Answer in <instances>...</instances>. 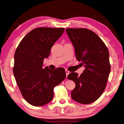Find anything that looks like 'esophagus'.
Here are the masks:
<instances>
[{
  "instance_id": "34e87169",
  "label": "esophagus",
  "mask_w": 124,
  "mask_h": 124,
  "mask_svg": "<svg viewBox=\"0 0 124 124\" xmlns=\"http://www.w3.org/2000/svg\"><path fill=\"white\" fill-rule=\"evenodd\" d=\"M70 72L68 70H66V76L67 77V76H68V74H69Z\"/></svg>"
}]
</instances>
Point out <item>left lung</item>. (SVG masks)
Listing matches in <instances>:
<instances>
[{
	"instance_id": "1",
	"label": "left lung",
	"mask_w": 124,
	"mask_h": 124,
	"mask_svg": "<svg viewBox=\"0 0 124 124\" xmlns=\"http://www.w3.org/2000/svg\"><path fill=\"white\" fill-rule=\"evenodd\" d=\"M66 31L75 49L76 59L85 67L80 76L74 72L68 75L75 84L71 97L78 103L89 104L100 97L106 86L111 71L109 51L93 31L83 28H67Z\"/></svg>"
}]
</instances>
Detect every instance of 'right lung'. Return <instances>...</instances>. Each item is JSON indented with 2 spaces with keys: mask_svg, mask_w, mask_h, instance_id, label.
<instances>
[{
  "mask_svg": "<svg viewBox=\"0 0 124 124\" xmlns=\"http://www.w3.org/2000/svg\"><path fill=\"white\" fill-rule=\"evenodd\" d=\"M64 29L37 28L26 34L16 50L13 72L24 99L30 105L41 106L52 100L54 88L65 78L63 68H43L54 44Z\"/></svg>",
  "mask_w": 124,
  "mask_h": 124,
  "instance_id": "obj_1",
  "label": "right lung"
}]
</instances>
